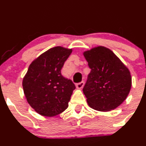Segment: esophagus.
I'll return each instance as SVG.
<instances>
[{
	"label": "esophagus",
	"instance_id": "obj_1",
	"mask_svg": "<svg viewBox=\"0 0 146 146\" xmlns=\"http://www.w3.org/2000/svg\"><path fill=\"white\" fill-rule=\"evenodd\" d=\"M84 86V81H81V83H79V84H76V88L78 89H81Z\"/></svg>",
	"mask_w": 146,
	"mask_h": 146
}]
</instances>
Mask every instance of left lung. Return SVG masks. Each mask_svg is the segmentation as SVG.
Masks as SVG:
<instances>
[{
  "label": "left lung",
  "instance_id": "1",
  "mask_svg": "<svg viewBox=\"0 0 146 146\" xmlns=\"http://www.w3.org/2000/svg\"><path fill=\"white\" fill-rule=\"evenodd\" d=\"M91 69L83 88L89 106L106 112L126 100L131 87L129 69L109 48L95 46L83 53Z\"/></svg>",
  "mask_w": 146,
  "mask_h": 146
}]
</instances>
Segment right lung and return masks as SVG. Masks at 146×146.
I'll return each mask as SVG.
<instances>
[{"label": "right lung", "instance_id": "obj_1", "mask_svg": "<svg viewBox=\"0 0 146 146\" xmlns=\"http://www.w3.org/2000/svg\"><path fill=\"white\" fill-rule=\"evenodd\" d=\"M72 52V48L55 46L30 65L23 79V92L30 106L40 115L53 117L68 107L76 87L61 75L60 70Z\"/></svg>", "mask_w": 146, "mask_h": 146}]
</instances>
